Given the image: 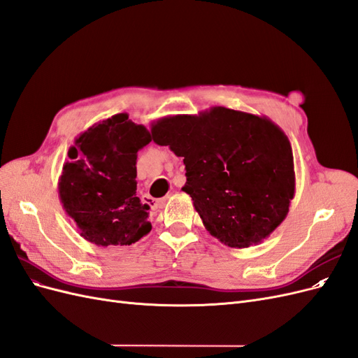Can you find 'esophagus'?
Returning <instances> with one entry per match:
<instances>
[{
    "mask_svg": "<svg viewBox=\"0 0 358 358\" xmlns=\"http://www.w3.org/2000/svg\"><path fill=\"white\" fill-rule=\"evenodd\" d=\"M171 194H173V192H169L167 196H166V199H161V200H154V199H152V206H154V208H161V206L166 203V200H167V199H170ZM149 204H150V203H149Z\"/></svg>",
    "mask_w": 358,
    "mask_h": 358,
    "instance_id": "1",
    "label": "esophagus"
}]
</instances>
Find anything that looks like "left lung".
I'll list each match as a JSON object with an SVG mask.
<instances>
[{
    "label": "left lung",
    "mask_w": 358,
    "mask_h": 358,
    "mask_svg": "<svg viewBox=\"0 0 358 358\" xmlns=\"http://www.w3.org/2000/svg\"><path fill=\"white\" fill-rule=\"evenodd\" d=\"M152 138L183 157L182 189L213 237L230 248L262 243L285 220L294 197L292 149L264 116L215 106L152 124Z\"/></svg>",
    "instance_id": "obj_1"
}]
</instances>
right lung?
I'll return each mask as SVG.
<instances>
[{
  "label": "right lung",
  "mask_w": 358,
  "mask_h": 358,
  "mask_svg": "<svg viewBox=\"0 0 358 358\" xmlns=\"http://www.w3.org/2000/svg\"><path fill=\"white\" fill-rule=\"evenodd\" d=\"M152 137L117 113L90 127L69 149L58 182L66 213L80 236L96 246L131 245L152 225L149 204L137 197V152Z\"/></svg>",
  "instance_id": "right-lung-1"
}]
</instances>
